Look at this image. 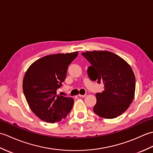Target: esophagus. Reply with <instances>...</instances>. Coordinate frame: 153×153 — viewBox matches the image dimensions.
Returning a JSON list of instances; mask_svg holds the SVG:
<instances>
[{
    "instance_id": "esophagus-1",
    "label": "esophagus",
    "mask_w": 153,
    "mask_h": 153,
    "mask_svg": "<svg viewBox=\"0 0 153 153\" xmlns=\"http://www.w3.org/2000/svg\"><path fill=\"white\" fill-rule=\"evenodd\" d=\"M78 96L79 97H85L86 96V95H80V94H79V95H78Z\"/></svg>"
}]
</instances>
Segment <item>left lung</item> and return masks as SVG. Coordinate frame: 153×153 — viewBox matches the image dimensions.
Masks as SVG:
<instances>
[{
	"label": "left lung",
	"mask_w": 153,
	"mask_h": 153,
	"mask_svg": "<svg viewBox=\"0 0 153 153\" xmlns=\"http://www.w3.org/2000/svg\"><path fill=\"white\" fill-rule=\"evenodd\" d=\"M82 54L91 64L87 69L89 78L105 86L102 93H96L94 112L107 119L121 115L134 99L135 77L131 68L109 51H87Z\"/></svg>",
	"instance_id": "left-lung-1"
}]
</instances>
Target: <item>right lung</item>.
Returning a JSON list of instances; mask_svg holds the SVG:
<instances>
[{
	"label": "right lung",
	"mask_w": 153,
	"mask_h": 153,
	"mask_svg": "<svg viewBox=\"0 0 153 153\" xmlns=\"http://www.w3.org/2000/svg\"><path fill=\"white\" fill-rule=\"evenodd\" d=\"M78 52L50 54L29 67L23 79V91L31 110L48 123L65 118L74 105L71 97L58 95L56 91L66 77L68 66Z\"/></svg>",
	"instance_id": "add662e5"
}]
</instances>
